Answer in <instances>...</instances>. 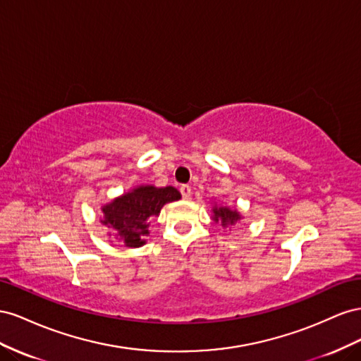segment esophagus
Listing matches in <instances>:
<instances>
[{
	"label": "esophagus",
	"instance_id": "esophagus-1",
	"mask_svg": "<svg viewBox=\"0 0 361 361\" xmlns=\"http://www.w3.org/2000/svg\"><path fill=\"white\" fill-rule=\"evenodd\" d=\"M180 192H181V197L184 200H189L192 197V189H190L189 184H183V186L180 188Z\"/></svg>",
	"mask_w": 361,
	"mask_h": 361
}]
</instances>
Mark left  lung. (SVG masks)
<instances>
[{
    "label": "left lung",
    "mask_w": 361,
    "mask_h": 361,
    "mask_svg": "<svg viewBox=\"0 0 361 361\" xmlns=\"http://www.w3.org/2000/svg\"><path fill=\"white\" fill-rule=\"evenodd\" d=\"M240 213L238 210H231L230 207H224V205H214L212 219L214 222H221L224 228H231L233 225L240 221Z\"/></svg>",
    "instance_id": "1"
}]
</instances>
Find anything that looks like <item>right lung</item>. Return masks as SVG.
I'll return each instance as SVG.
<instances>
[{"label":"right lung","instance_id":"1","mask_svg":"<svg viewBox=\"0 0 361 361\" xmlns=\"http://www.w3.org/2000/svg\"><path fill=\"white\" fill-rule=\"evenodd\" d=\"M180 198V192L172 186H137L102 205L104 219L101 222L113 230L128 248H139L145 245V238L149 234L148 226L160 214L163 205Z\"/></svg>","mask_w":361,"mask_h":361}]
</instances>
